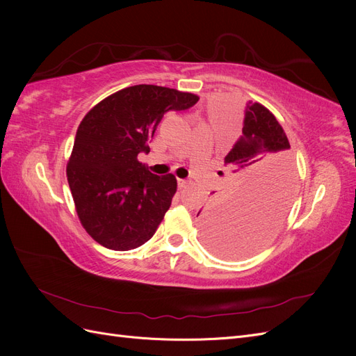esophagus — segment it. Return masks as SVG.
<instances>
[{"label": "esophagus", "instance_id": "esophagus-1", "mask_svg": "<svg viewBox=\"0 0 356 356\" xmlns=\"http://www.w3.org/2000/svg\"><path fill=\"white\" fill-rule=\"evenodd\" d=\"M177 182H178V187H179V188H184V187L187 186V181L182 179V178H178Z\"/></svg>", "mask_w": 356, "mask_h": 356}]
</instances>
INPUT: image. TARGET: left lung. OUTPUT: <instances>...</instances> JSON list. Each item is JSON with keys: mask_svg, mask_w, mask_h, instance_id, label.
<instances>
[{"mask_svg": "<svg viewBox=\"0 0 356 356\" xmlns=\"http://www.w3.org/2000/svg\"><path fill=\"white\" fill-rule=\"evenodd\" d=\"M224 165L236 184L239 182V193L221 202L220 196L212 197L197 213L199 227L213 254L241 258L270 242L285 220L296 188L288 138L261 104L246 102L242 135L224 157Z\"/></svg>", "mask_w": 356, "mask_h": 356, "instance_id": "1", "label": "left lung"}]
</instances>
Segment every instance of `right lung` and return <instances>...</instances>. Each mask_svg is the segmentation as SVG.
<instances>
[{
	"label": "right lung",
	"mask_w": 356,
	"mask_h": 356,
	"mask_svg": "<svg viewBox=\"0 0 356 356\" xmlns=\"http://www.w3.org/2000/svg\"><path fill=\"white\" fill-rule=\"evenodd\" d=\"M196 95L138 84L117 92L86 114L75 135L67 177L79 218L92 238L114 251L152 239L177 191L172 174L139 163L168 111L188 110Z\"/></svg>",
	"instance_id": "1"
}]
</instances>
